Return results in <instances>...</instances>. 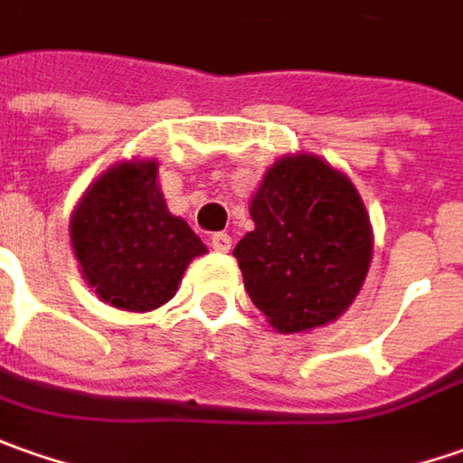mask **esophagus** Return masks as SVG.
I'll return each mask as SVG.
<instances>
[{
  "label": "esophagus",
  "instance_id": "34e87169",
  "mask_svg": "<svg viewBox=\"0 0 463 463\" xmlns=\"http://www.w3.org/2000/svg\"><path fill=\"white\" fill-rule=\"evenodd\" d=\"M231 235L228 232H215L213 238H210V246L215 248V250H220V253H228L231 250Z\"/></svg>",
  "mask_w": 463,
  "mask_h": 463
}]
</instances>
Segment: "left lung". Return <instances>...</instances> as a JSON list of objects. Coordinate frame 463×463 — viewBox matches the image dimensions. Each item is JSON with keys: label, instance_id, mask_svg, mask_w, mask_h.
Returning <instances> with one entry per match:
<instances>
[{"label": "left lung", "instance_id": "1", "mask_svg": "<svg viewBox=\"0 0 463 463\" xmlns=\"http://www.w3.org/2000/svg\"><path fill=\"white\" fill-rule=\"evenodd\" d=\"M256 228L232 256L250 302L279 333L327 326L364 287L374 238L351 179L320 156H284L250 200Z\"/></svg>", "mask_w": 463, "mask_h": 463}]
</instances>
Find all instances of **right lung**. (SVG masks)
<instances>
[{
	"label": "right lung",
	"mask_w": 463,
	"mask_h": 463,
	"mask_svg": "<svg viewBox=\"0 0 463 463\" xmlns=\"http://www.w3.org/2000/svg\"><path fill=\"white\" fill-rule=\"evenodd\" d=\"M156 161H122L84 192L71 215L79 269L102 302L148 312L176 295L192 259L207 253L186 220L171 215Z\"/></svg>",
	"instance_id": "obj_1"
}]
</instances>
